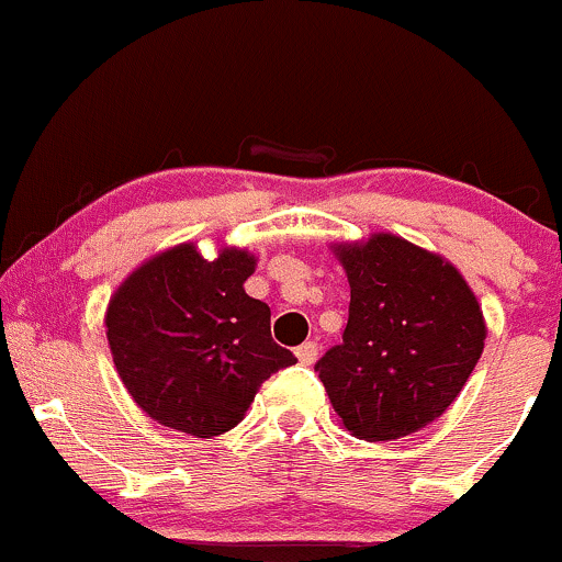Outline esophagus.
Returning a JSON list of instances; mask_svg holds the SVG:
<instances>
[{
    "label": "esophagus",
    "instance_id": "1",
    "mask_svg": "<svg viewBox=\"0 0 562 562\" xmlns=\"http://www.w3.org/2000/svg\"><path fill=\"white\" fill-rule=\"evenodd\" d=\"M296 358L304 366L315 363V360H317V345H315V341H304V345L296 347Z\"/></svg>",
    "mask_w": 562,
    "mask_h": 562
}]
</instances>
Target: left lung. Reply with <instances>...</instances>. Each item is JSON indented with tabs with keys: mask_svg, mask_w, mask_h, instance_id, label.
I'll list each match as a JSON object with an SVG mask.
<instances>
[{
	"mask_svg": "<svg viewBox=\"0 0 562 562\" xmlns=\"http://www.w3.org/2000/svg\"><path fill=\"white\" fill-rule=\"evenodd\" d=\"M334 256L350 317L315 366L330 406L358 439L415 434L445 415L482 356L480 301L447 258L395 234L339 241Z\"/></svg>",
	"mask_w": 562,
	"mask_h": 562,
	"instance_id": "obj_1",
	"label": "left lung"
}]
</instances>
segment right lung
<instances>
[{
    "mask_svg": "<svg viewBox=\"0 0 562 562\" xmlns=\"http://www.w3.org/2000/svg\"><path fill=\"white\" fill-rule=\"evenodd\" d=\"M256 256L193 241L145 261L112 293L104 326L134 404L167 428L210 439L241 423L258 387L296 363L271 339L269 306L247 296Z\"/></svg>",
    "mask_w": 562,
    "mask_h": 562,
    "instance_id": "add662e5",
    "label": "right lung"
}]
</instances>
